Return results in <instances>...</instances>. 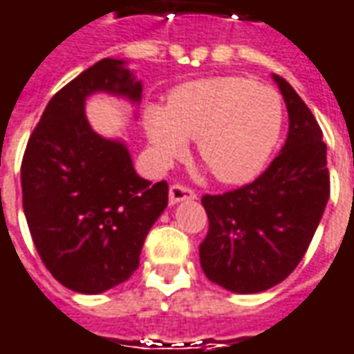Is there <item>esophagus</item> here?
I'll list each match as a JSON object with an SVG mask.
<instances>
[{
	"label": "esophagus",
	"instance_id": "34e87169",
	"mask_svg": "<svg viewBox=\"0 0 354 354\" xmlns=\"http://www.w3.org/2000/svg\"><path fill=\"white\" fill-rule=\"evenodd\" d=\"M187 199H197L194 189L189 187H184V185H172L169 192V203L170 205H178V203L187 201Z\"/></svg>",
	"mask_w": 354,
	"mask_h": 354
}]
</instances>
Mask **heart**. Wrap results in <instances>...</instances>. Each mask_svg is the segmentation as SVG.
<instances>
[{"label":"heart","mask_w":354,"mask_h":354,"mask_svg":"<svg viewBox=\"0 0 354 354\" xmlns=\"http://www.w3.org/2000/svg\"><path fill=\"white\" fill-rule=\"evenodd\" d=\"M283 124L280 95L237 76L205 78L172 91L167 107L149 105L143 128L155 157L170 162L195 138L197 155L226 184L261 174Z\"/></svg>","instance_id":"heart-1"}]
</instances>
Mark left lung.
I'll return each instance as SVG.
<instances>
[{
  "mask_svg": "<svg viewBox=\"0 0 354 354\" xmlns=\"http://www.w3.org/2000/svg\"><path fill=\"white\" fill-rule=\"evenodd\" d=\"M272 80L289 117L281 151L251 184L201 199L209 216L201 268L234 293H259L286 280L305 257L330 199L322 130L297 91L278 74Z\"/></svg>",
  "mask_w": 354,
  "mask_h": 354,
  "instance_id": "1",
  "label": "left lung"
}]
</instances>
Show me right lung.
<instances>
[{
	"label": "right lung",
	"instance_id": "right-lung-1",
	"mask_svg": "<svg viewBox=\"0 0 354 354\" xmlns=\"http://www.w3.org/2000/svg\"><path fill=\"white\" fill-rule=\"evenodd\" d=\"M142 90L126 61L101 59L51 97L24 151L22 209L34 245L51 276L78 293L128 280L169 205L167 182L140 176L126 143L97 134L86 117L93 93L138 107Z\"/></svg>",
	"mask_w": 354,
	"mask_h": 354
}]
</instances>
